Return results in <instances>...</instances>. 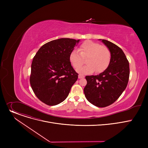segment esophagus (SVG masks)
<instances>
[{
	"label": "esophagus",
	"instance_id": "obj_1",
	"mask_svg": "<svg viewBox=\"0 0 148 148\" xmlns=\"http://www.w3.org/2000/svg\"><path fill=\"white\" fill-rule=\"evenodd\" d=\"M83 77H84V75H82L81 74L79 75V79H82V78H83Z\"/></svg>",
	"mask_w": 148,
	"mask_h": 148
}]
</instances>
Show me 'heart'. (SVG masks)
<instances>
[{
    "label": "heart",
    "instance_id": "b5f03b06",
    "mask_svg": "<svg viewBox=\"0 0 148 148\" xmlns=\"http://www.w3.org/2000/svg\"><path fill=\"white\" fill-rule=\"evenodd\" d=\"M79 53L75 50L69 54V61L75 69L80 68L86 59V64L77 72L82 75L88 74L95 71L97 73H102L110 64L111 53L107 47L91 41H86L81 44Z\"/></svg>",
    "mask_w": 148,
    "mask_h": 148
}]
</instances>
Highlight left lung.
<instances>
[{
    "label": "left lung",
    "mask_w": 148,
    "mask_h": 148,
    "mask_svg": "<svg viewBox=\"0 0 148 148\" xmlns=\"http://www.w3.org/2000/svg\"><path fill=\"white\" fill-rule=\"evenodd\" d=\"M111 53L110 64L97 75L86 76L84 95L89 102L98 107L113 104L125 89L130 77L129 62L122 50L106 40H100Z\"/></svg>",
    "instance_id": "obj_1"
}]
</instances>
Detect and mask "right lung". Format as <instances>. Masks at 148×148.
Segmentation results:
<instances>
[{"instance_id":"obj_1","label":"right lung","mask_w":148,"mask_h":148,"mask_svg":"<svg viewBox=\"0 0 148 148\" xmlns=\"http://www.w3.org/2000/svg\"><path fill=\"white\" fill-rule=\"evenodd\" d=\"M79 41L71 38L51 41L43 45L34 56L30 83L36 97L47 105L63 102L78 79L69 57Z\"/></svg>"}]
</instances>
